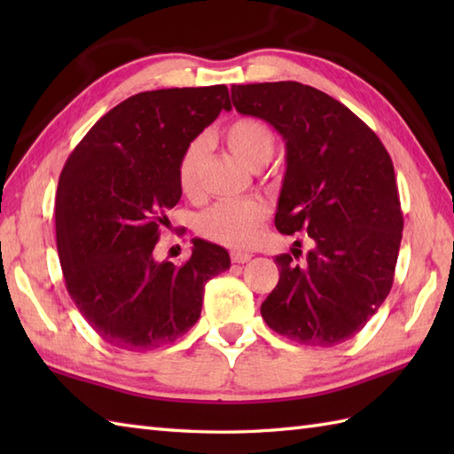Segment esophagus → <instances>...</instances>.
I'll return each mask as SVG.
<instances>
[{"mask_svg":"<svg viewBox=\"0 0 454 454\" xmlns=\"http://www.w3.org/2000/svg\"><path fill=\"white\" fill-rule=\"evenodd\" d=\"M252 259V254L247 252H232V263H247Z\"/></svg>","mask_w":454,"mask_h":454,"instance_id":"esophagus-1","label":"esophagus"}]
</instances>
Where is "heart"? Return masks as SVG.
<instances>
[{"mask_svg":"<svg viewBox=\"0 0 454 454\" xmlns=\"http://www.w3.org/2000/svg\"><path fill=\"white\" fill-rule=\"evenodd\" d=\"M224 138L230 152L252 169L263 168L275 153V134L262 119H236L228 124ZM205 148V138H195L181 153L177 181L185 195H195L199 191ZM265 218L267 207L262 200H224L202 212L199 218V232L222 246L246 247L254 242Z\"/></svg>","mask_w":454,"mask_h":454,"instance_id":"b5f03b06","label":"heart"}]
</instances>
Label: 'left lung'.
I'll use <instances>...</instances> for the list:
<instances>
[{"label": "left lung", "mask_w": 454, "mask_h": 454, "mask_svg": "<svg viewBox=\"0 0 454 454\" xmlns=\"http://www.w3.org/2000/svg\"><path fill=\"white\" fill-rule=\"evenodd\" d=\"M232 103L283 137L275 226L304 232L312 246L302 263L301 249L275 257L278 283L263 320L302 345L347 341L387 301L398 262L403 216L388 152L355 113L310 85H232Z\"/></svg>", "instance_id": "1"}]
</instances>
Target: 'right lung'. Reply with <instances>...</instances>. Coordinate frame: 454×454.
Here are the masks:
<instances>
[{
	"label": "right lung",
	"instance_id": "obj_1",
	"mask_svg": "<svg viewBox=\"0 0 454 454\" xmlns=\"http://www.w3.org/2000/svg\"><path fill=\"white\" fill-rule=\"evenodd\" d=\"M222 109H232L226 85L137 93L93 124L62 169L56 246L66 288L119 349H156L187 333L207 281L230 267L226 249L205 239H192L179 267L153 259L181 199V153Z\"/></svg>",
	"mask_w": 454,
	"mask_h": 454
}]
</instances>
